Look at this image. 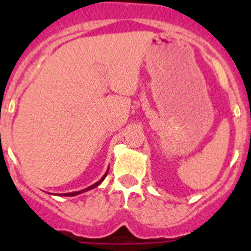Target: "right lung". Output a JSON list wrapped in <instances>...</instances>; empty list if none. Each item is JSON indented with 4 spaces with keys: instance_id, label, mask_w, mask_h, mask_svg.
Wrapping results in <instances>:
<instances>
[{
    "instance_id": "obj_1",
    "label": "right lung",
    "mask_w": 251,
    "mask_h": 251,
    "mask_svg": "<svg viewBox=\"0 0 251 251\" xmlns=\"http://www.w3.org/2000/svg\"><path fill=\"white\" fill-rule=\"evenodd\" d=\"M106 175H108V171H106L105 174H104V176L101 177L100 179H99L98 182H95L94 185H92V186H89V187L84 188V190H80V191H75V192H68V194H59V196H76V195H80V194H83V192L89 191V190H93V188H95V187H97V186H99L101 182H103L104 178H105V177H106Z\"/></svg>"
}]
</instances>
